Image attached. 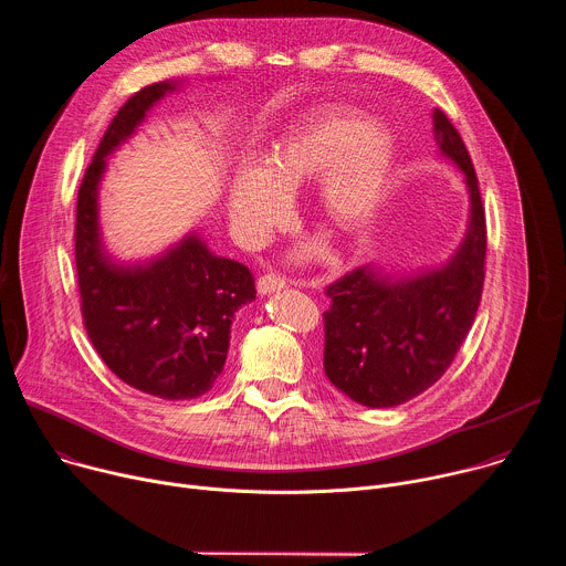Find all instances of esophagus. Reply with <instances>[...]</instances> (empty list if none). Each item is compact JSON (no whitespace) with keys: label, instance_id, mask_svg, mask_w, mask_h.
<instances>
[{"label":"esophagus","instance_id":"obj_1","mask_svg":"<svg viewBox=\"0 0 566 566\" xmlns=\"http://www.w3.org/2000/svg\"><path fill=\"white\" fill-rule=\"evenodd\" d=\"M282 289H286V280L284 277H280V275H262L260 280H258V293L260 295H271V293H275V291H282Z\"/></svg>","mask_w":566,"mask_h":566}]
</instances>
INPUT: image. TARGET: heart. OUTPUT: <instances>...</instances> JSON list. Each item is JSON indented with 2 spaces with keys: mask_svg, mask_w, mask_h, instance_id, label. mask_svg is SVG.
Returning a JSON list of instances; mask_svg holds the SVG:
<instances>
[{
  "mask_svg": "<svg viewBox=\"0 0 566 566\" xmlns=\"http://www.w3.org/2000/svg\"><path fill=\"white\" fill-rule=\"evenodd\" d=\"M396 164L389 132L358 109L327 107L286 134L264 160L239 166L228 208L234 226L264 241L291 214V197L319 177V212L329 228L352 232L367 226L382 206Z\"/></svg>",
  "mask_w": 566,
  "mask_h": 566,
  "instance_id": "1",
  "label": "heart"
}]
</instances>
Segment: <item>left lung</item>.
<instances>
[{"instance_id":"left-lung-1","label":"left lung","mask_w":566,"mask_h":566,"mask_svg":"<svg viewBox=\"0 0 566 566\" xmlns=\"http://www.w3.org/2000/svg\"><path fill=\"white\" fill-rule=\"evenodd\" d=\"M439 154L468 190V226L457 251L434 269L394 273L365 264L327 289L325 374L367 408L400 406L434 385L463 345L483 289L486 217L470 154L441 109L432 112Z\"/></svg>"}]
</instances>
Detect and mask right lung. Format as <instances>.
Masks as SVG:
<instances>
[{
    "label": "right lung",
    "mask_w": 566,
    "mask_h": 566,
    "mask_svg": "<svg viewBox=\"0 0 566 566\" xmlns=\"http://www.w3.org/2000/svg\"><path fill=\"white\" fill-rule=\"evenodd\" d=\"M179 87L181 80H164L120 107L80 186L75 214L87 334L123 382L168 400L197 398L212 387L228 358L234 313L255 300L249 266L214 255L197 230L147 260H120L103 239L98 192L107 156Z\"/></svg>",
    "instance_id": "1"
}]
</instances>
